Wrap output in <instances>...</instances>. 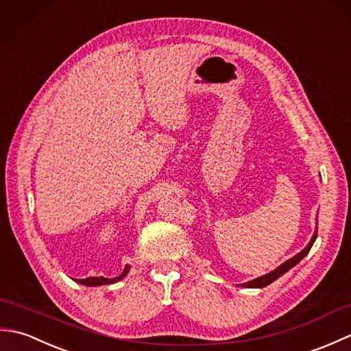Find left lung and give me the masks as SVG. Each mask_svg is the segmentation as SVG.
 Here are the masks:
<instances>
[{
	"label": "left lung",
	"mask_w": 351,
	"mask_h": 351,
	"mask_svg": "<svg viewBox=\"0 0 351 351\" xmlns=\"http://www.w3.org/2000/svg\"><path fill=\"white\" fill-rule=\"evenodd\" d=\"M315 225H318V221L315 223ZM315 240H317V226H315L314 235H312V238H311V241L308 243L306 247H304L302 252H299V253H297V255H294L293 258H289L288 261H285V263L280 264L278 268H274L273 271L267 273V274H264V276H259V278L253 279V280L241 283V285H238V287H243V288H264V287H267V285H270L271 282H274L276 279H279L282 274H285L288 270H291V268L299 264L300 261L308 255L311 247H312V244L315 243Z\"/></svg>",
	"instance_id": "obj_1"
}]
</instances>
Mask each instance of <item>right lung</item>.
<instances>
[{
    "label": "right lung",
    "instance_id": "right-lung-1",
    "mask_svg": "<svg viewBox=\"0 0 351 351\" xmlns=\"http://www.w3.org/2000/svg\"><path fill=\"white\" fill-rule=\"evenodd\" d=\"M130 268H131V265L126 264L125 268H123V271H122L121 274H119V276H116V278H113V279H107V278H104V276H98V278H86V279H73V280L81 283V285H86V287L110 285V283H116V282H119V280H122V279L125 278V276L128 274Z\"/></svg>",
    "mask_w": 351,
    "mask_h": 351
}]
</instances>
